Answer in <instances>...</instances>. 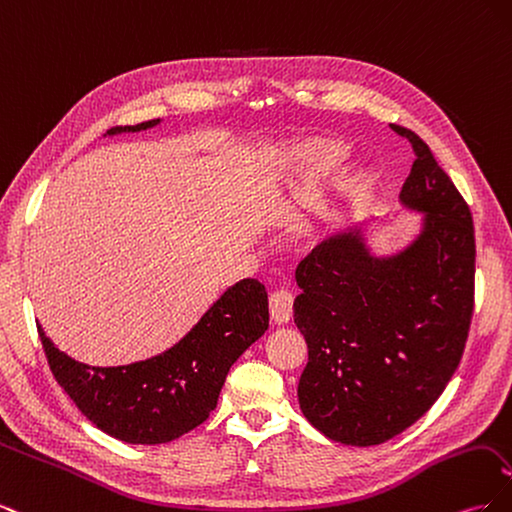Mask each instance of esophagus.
Instances as JSON below:
<instances>
[{
    "label": "esophagus",
    "mask_w": 512,
    "mask_h": 512,
    "mask_svg": "<svg viewBox=\"0 0 512 512\" xmlns=\"http://www.w3.org/2000/svg\"><path fill=\"white\" fill-rule=\"evenodd\" d=\"M269 314L275 324H286L292 316V294L288 290H275L269 297Z\"/></svg>",
    "instance_id": "1"
}]
</instances>
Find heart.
Segmentation results:
<instances>
[{
    "mask_svg": "<svg viewBox=\"0 0 512 512\" xmlns=\"http://www.w3.org/2000/svg\"><path fill=\"white\" fill-rule=\"evenodd\" d=\"M342 156H344V149L333 141H307L305 145H301L297 158H294V162H297V175H299V179L294 181V188L297 190L309 188V185L314 183V179H318L322 173H327V170L337 166ZM367 183L369 179L363 173L350 177L342 188L344 198L356 200L365 192ZM331 222H333V215L331 213L324 215V222L316 228V239H322L327 235V230L333 226Z\"/></svg>",
    "mask_w": 512,
    "mask_h": 512,
    "instance_id": "obj_1",
    "label": "heart"
}]
</instances>
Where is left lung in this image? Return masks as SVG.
<instances>
[{"mask_svg":"<svg viewBox=\"0 0 512 512\" xmlns=\"http://www.w3.org/2000/svg\"><path fill=\"white\" fill-rule=\"evenodd\" d=\"M399 200L423 213L395 254L363 228L322 241L297 269L294 324L307 342L299 406L324 436L374 446L416 423L455 374L474 309V224L466 200L412 130Z\"/></svg>","mask_w":512,"mask_h":512,"instance_id":"8db88e82","label":"left lung"}]
</instances>
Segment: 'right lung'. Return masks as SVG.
Instances as JSON below:
<instances>
[{
  "instance_id": "obj_1",
  "label": "right lung",
  "mask_w": 512,
  "mask_h": 512,
  "mask_svg": "<svg viewBox=\"0 0 512 512\" xmlns=\"http://www.w3.org/2000/svg\"><path fill=\"white\" fill-rule=\"evenodd\" d=\"M151 119L119 126L108 136L158 126ZM269 329L267 290L241 280L166 352L119 367H91L61 352L38 324L51 371L70 399L98 429L128 444H164L205 423L239 356Z\"/></svg>"
}]
</instances>
